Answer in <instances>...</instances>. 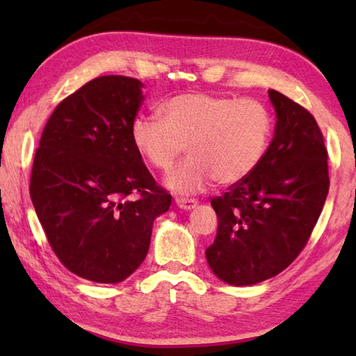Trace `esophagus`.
<instances>
[{"label":"esophagus","instance_id":"34e87169","mask_svg":"<svg viewBox=\"0 0 356 356\" xmlns=\"http://www.w3.org/2000/svg\"><path fill=\"white\" fill-rule=\"evenodd\" d=\"M176 204L177 207L184 209V210H191L196 207L197 201L196 200H188V197H176Z\"/></svg>","mask_w":356,"mask_h":356}]
</instances>
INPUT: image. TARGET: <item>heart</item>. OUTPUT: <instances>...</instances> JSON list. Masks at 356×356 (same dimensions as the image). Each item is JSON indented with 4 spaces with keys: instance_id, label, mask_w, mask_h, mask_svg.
<instances>
[{
    "instance_id": "1",
    "label": "heart",
    "mask_w": 356,
    "mask_h": 356,
    "mask_svg": "<svg viewBox=\"0 0 356 356\" xmlns=\"http://www.w3.org/2000/svg\"><path fill=\"white\" fill-rule=\"evenodd\" d=\"M161 121L140 114L130 127L131 143L144 161L166 171L184 152L190 156L166 176V185L190 195L215 182L236 185L254 172L268 152L273 118L257 99L207 92L172 95L159 106Z\"/></svg>"
}]
</instances>
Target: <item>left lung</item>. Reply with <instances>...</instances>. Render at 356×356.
Listing matches in <instances>:
<instances>
[{"instance_id": "left-lung-1", "label": "left lung", "mask_w": 356, "mask_h": 356, "mask_svg": "<svg viewBox=\"0 0 356 356\" xmlns=\"http://www.w3.org/2000/svg\"><path fill=\"white\" fill-rule=\"evenodd\" d=\"M273 141L261 166L225 195L207 262L221 281L251 286L287 268L305 248L330 188L328 154L312 114L275 89Z\"/></svg>"}]
</instances>
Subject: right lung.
Instances as JSON below:
<instances>
[{"label": "right lung", "mask_w": 356, "mask_h": 356, "mask_svg": "<svg viewBox=\"0 0 356 356\" xmlns=\"http://www.w3.org/2000/svg\"><path fill=\"white\" fill-rule=\"evenodd\" d=\"M141 88L122 75L88 81L55 108L34 155L29 195L48 243L72 273L102 284L140 267L171 206L131 143Z\"/></svg>", "instance_id": "obj_1"}]
</instances>
